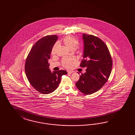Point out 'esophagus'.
Returning a JSON list of instances; mask_svg holds the SVG:
<instances>
[{
    "instance_id": "obj_1",
    "label": "esophagus",
    "mask_w": 135,
    "mask_h": 135,
    "mask_svg": "<svg viewBox=\"0 0 135 135\" xmlns=\"http://www.w3.org/2000/svg\"><path fill=\"white\" fill-rule=\"evenodd\" d=\"M67 72H68V73L71 74L73 73L74 71H68Z\"/></svg>"
}]
</instances>
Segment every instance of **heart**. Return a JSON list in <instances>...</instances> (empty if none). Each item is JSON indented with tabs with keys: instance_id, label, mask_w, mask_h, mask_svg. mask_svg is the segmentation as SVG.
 I'll return each mask as SVG.
<instances>
[{
	"instance_id": "heart-1",
	"label": "heart",
	"mask_w": 135,
	"mask_h": 135,
	"mask_svg": "<svg viewBox=\"0 0 135 135\" xmlns=\"http://www.w3.org/2000/svg\"><path fill=\"white\" fill-rule=\"evenodd\" d=\"M63 42L66 46L70 49H74L76 51H79L81 49V46L77 45L78 43L77 40L74 37L71 36L66 37L63 38ZM58 45V42H56L54 45L51 49V54H54L56 53ZM75 61L76 59L74 57H64L62 60V65L66 68L69 69L71 68Z\"/></svg>"
}]
</instances>
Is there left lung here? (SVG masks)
<instances>
[{
  "label": "left lung",
  "instance_id": "obj_1",
  "mask_svg": "<svg viewBox=\"0 0 135 135\" xmlns=\"http://www.w3.org/2000/svg\"><path fill=\"white\" fill-rule=\"evenodd\" d=\"M83 59L81 67H86L76 86L82 93L90 94L100 90L107 81L112 66V58L107 46L103 41L91 35L84 33Z\"/></svg>",
  "mask_w": 135,
  "mask_h": 135
}]
</instances>
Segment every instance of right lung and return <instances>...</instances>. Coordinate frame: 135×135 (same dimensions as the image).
Instances as JSON below:
<instances>
[{
    "label": "right lung",
    "mask_w": 135,
    "mask_h": 135,
    "mask_svg": "<svg viewBox=\"0 0 135 135\" xmlns=\"http://www.w3.org/2000/svg\"><path fill=\"white\" fill-rule=\"evenodd\" d=\"M56 35H48L36 42L27 57L25 70L27 79L35 89L42 94H49L56 90L65 70L53 71L49 68V59L51 49L57 41Z\"/></svg>",
    "instance_id": "add662e5"
}]
</instances>
